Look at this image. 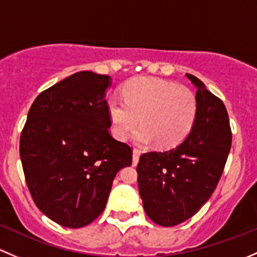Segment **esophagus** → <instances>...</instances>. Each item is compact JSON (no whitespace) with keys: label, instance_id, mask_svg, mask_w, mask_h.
<instances>
[{"label":"esophagus","instance_id":"34e87169","mask_svg":"<svg viewBox=\"0 0 257 257\" xmlns=\"http://www.w3.org/2000/svg\"><path fill=\"white\" fill-rule=\"evenodd\" d=\"M132 153H134V155H132V161H134V165H137L141 152H140L139 150H136V148H134V152H132Z\"/></svg>","mask_w":257,"mask_h":257}]
</instances>
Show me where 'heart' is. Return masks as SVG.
Listing matches in <instances>:
<instances>
[{
    "label": "heart",
    "mask_w": 257,
    "mask_h": 257,
    "mask_svg": "<svg viewBox=\"0 0 257 257\" xmlns=\"http://www.w3.org/2000/svg\"><path fill=\"white\" fill-rule=\"evenodd\" d=\"M121 95L122 100L113 96L107 102L111 131L118 140H125L140 120L135 142L173 147L189 135L197 118L194 92L172 81L137 76L123 85Z\"/></svg>",
    "instance_id": "obj_1"
}]
</instances>
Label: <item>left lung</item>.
Returning <instances> with one entry per match:
<instances>
[{"instance_id":"8db88e82","label":"left lung","mask_w":257,"mask_h":257,"mask_svg":"<svg viewBox=\"0 0 257 257\" xmlns=\"http://www.w3.org/2000/svg\"><path fill=\"white\" fill-rule=\"evenodd\" d=\"M197 88L198 112L189 135L163 152L140 157L137 182L148 218L174 226L198 213L208 202L223 174L231 147V130L225 105L192 74Z\"/></svg>"}]
</instances>
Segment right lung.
<instances>
[{
    "instance_id": "obj_1",
    "label": "right lung",
    "mask_w": 257,
    "mask_h": 257,
    "mask_svg": "<svg viewBox=\"0 0 257 257\" xmlns=\"http://www.w3.org/2000/svg\"><path fill=\"white\" fill-rule=\"evenodd\" d=\"M109 75L79 71L32 104L20 141L26 182L39 210L59 225L83 227L104 211L115 176L132 163L111 136Z\"/></svg>"
}]
</instances>
